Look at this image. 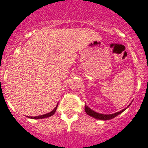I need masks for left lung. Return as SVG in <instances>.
Returning <instances> with one entry per match:
<instances>
[{
	"mask_svg": "<svg viewBox=\"0 0 148 148\" xmlns=\"http://www.w3.org/2000/svg\"><path fill=\"white\" fill-rule=\"evenodd\" d=\"M130 105H128L127 108H128L129 106H130ZM127 108H124L123 110H120V111H118V112L114 113V114H99V113H97L96 112V111H94V110H93L92 109H90L88 106H85V110H86V113L88 114V115L94 117V118H95V119H100V120H108V119H113V118L116 117V116L119 115V114H122L124 110H125L126 109H127Z\"/></svg>",
	"mask_w": 148,
	"mask_h": 148,
	"instance_id": "8db88e82",
	"label": "left lung"
}]
</instances>
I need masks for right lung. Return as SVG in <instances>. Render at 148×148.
Returning <instances> with one entry per match:
<instances>
[{"instance_id":"1","label":"right lung","mask_w":148,"mask_h":148,"mask_svg":"<svg viewBox=\"0 0 148 148\" xmlns=\"http://www.w3.org/2000/svg\"><path fill=\"white\" fill-rule=\"evenodd\" d=\"M58 105H57V106H56L55 108H54V110H51V112L48 113V114H43V115H41V116H29V118H30V119H44V118H47V117H49V116H51L52 115H54V113H55L56 110H57V108H58Z\"/></svg>"}]
</instances>
